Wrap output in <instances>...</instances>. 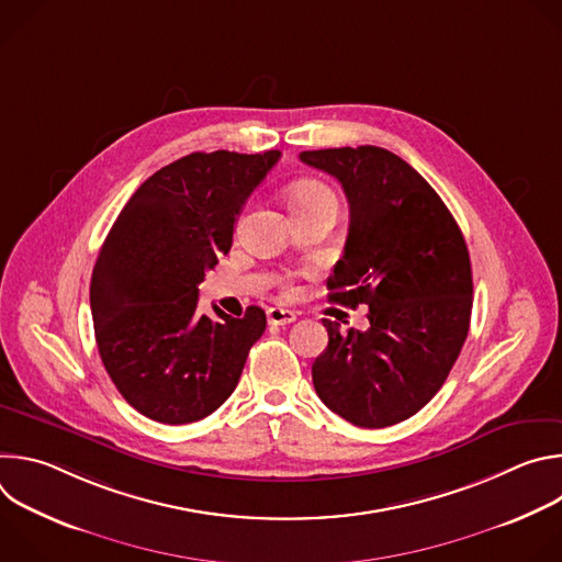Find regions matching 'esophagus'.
<instances>
[{
	"mask_svg": "<svg viewBox=\"0 0 562 562\" xmlns=\"http://www.w3.org/2000/svg\"><path fill=\"white\" fill-rule=\"evenodd\" d=\"M267 323L271 327H282V325H291L295 323V313L289 308H280V306H271L267 308Z\"/></svg>",
	"mask_w": 562,
	"mask_h": 562,
	"instance_id": "1",
	"label": "esophagus"
}]
</instances>
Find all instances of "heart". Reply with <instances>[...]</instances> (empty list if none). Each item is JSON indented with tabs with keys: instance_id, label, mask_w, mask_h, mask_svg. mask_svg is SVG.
<instances>
[{
	"instance_id": "1",
	"label": "heart",
	"mask_w": 562,
	"mask_h": 562,
	"mask_svg": "<svg viewBox=\"0 0 562 562\" xmlns=\"http://www.w3.org/2000/svg\"><path fill=\"white\" fill-rule=\"evenodd\" d=\"M327 200H336V195L327 184L317 182V180H302L291 189L293 211H302V209H308L317 202H327Z\"/></svg>"
}]
</instances>
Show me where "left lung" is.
Masks as SVG:
<instances>
[{"mask_svg": "<svg viewBox=\"0 0 562 562\" xmlns=\"http://www.w3.org/2000/svg\"><path fill=\"white\" fill-rule=\"evenodd\" d=\"M349 200L345 256L329 300L369 306V329L329 334L311 367L319 400L356 427L380 429L418 414L445 384L467 340L471 262L460 226L403 157L380 146L302 150Z\"/></svg>", "mask_w": 562, "mask_h": 562, "instance_id": "left-lung-1", "label": "left lung"}]
</instances>
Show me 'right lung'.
<instances>
[{
    "instance_id": "add662e5",
    "label": "right lung",
    "mask_w": 562,
    "mask_h": 562,
    "mask_svg": "<svg viewBox=\"0 0 562 562\" xmlns=\"http://www.w3.org/2000/svg\"><path fill=\"white\" fill-rule=\"evenodd\" d=\"M278 159L280 150L176 159L131 195L104 239L91 278L100 358L126 403L155 423L213 414L267 329L260 306L243 317L200 313L198 284L228 254L239 211Z\"/></svg>"
}]
</instances>
